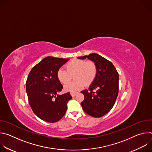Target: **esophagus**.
Listing matches in <instances>:
<instances>
[{
  "mask_svg": "<svg viewBox=\"0 0 152 152\" xmlns=\"http://www.w3.org/2000/svg\"><path fill=\"white\" fill-rule=\"evenodd\" d=\"M77 93H76V92H71V93H70V94H71V96H72V97H75Z\"/></svg>",
  "mask_w": 152,
  "mask_h": 152,
  "instance_id": "1",
  "label": "esophagus"
}]
</instances>
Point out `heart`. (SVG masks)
I'll list each match as a JSON object with an SVG mask.
<instances>
[{
	"label": "heart",
	"mask_w": 152,
	"mask_h": 152,
	"mask_svg": "<svg viewBox=\"0 0 152 152\" xmlns=\"http://www.w3.org/2000/svg\"><path fill=\"white\" fill-rule=\"evenodd\" d=\"M66 69H59L57 72V77L65 85L72 80L74 75L75 80L65 86V89L71 92L82 89L85 85H90L97 74L96 65L92 61L74 59L67 64Z\"/></svg>",
	"instance_id": "obj_1"
}]
</instances>
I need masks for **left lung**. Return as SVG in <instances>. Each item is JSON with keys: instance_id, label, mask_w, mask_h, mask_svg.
Returning <instances> with one entry per match:
<instances>
[{"instance_id": "obj_1", "label": "left lung", "mask_w": 152, "mask_h": 152, "mask_svg": "<svg viewBox=\"0 0 152 152\" xmlns=\"http://www.w3.org/2000/svg\"><path fill=\"white\" fill-rule=\"evenodd\" d=\"M87 58L97 67V74L88 90L81 91L84 100L81 102L83 110L93 117H101L114 106L118 94V73L111 62L97 53L77 57Z\"/></svg>"}]
</instances>
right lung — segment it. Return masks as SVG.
<instances>
[{
    "mask_svg": "<svg viewBox=\"0 0 152 152\" xmlns=\"http://www.w3.org/2000/svg\"><path fill=\"white\" fill-rule=\"evenodd\" d=\"M69 59L48 56L31 70L26 83L29 103L34 113L49 123L61 120L72 99L69 92L58 94L63 88L57 77L58 70Z\"/></svg>",
    "mask_w": 152,
    "mask_h": 152,
    "instance_id": "1",
    "label": "right lung"
}]
</instances>
